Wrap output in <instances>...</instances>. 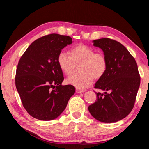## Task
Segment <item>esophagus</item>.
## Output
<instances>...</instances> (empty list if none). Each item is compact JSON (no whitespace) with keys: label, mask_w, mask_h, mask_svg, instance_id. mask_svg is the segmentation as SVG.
I'll use <instances>...</instances> for the list:
<instances>
[{"label":"esophagus","mask_w":149,"mask_h":149,"mask_svg":"<svg viewBox=\"0 0 149 149\" xmlns=\"http://www.w3.org/2000/svg\"><path fill=\"white\" fill-rule=\"evenodd\" d=\"M84 90H80V89H76V93H83V92H84Z\"/></svg>","instance_id":"1"}]
</instances>
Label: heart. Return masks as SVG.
Masks as SVG:
<instances>
[{
	"instance_id": "obj_1",
	"label": "heart",
	"mask_w": 149,
	"mask_h": 149,
	"mask_svg": "<svg viewBox=\"0 0 149 149\" xmlns=\"http://www.w3.org/2000/svg\"><path fill=\"white\" fill-rule=\"evenodd\" d=\"M70 56L64 52L59 53L57 62L60 70L69 75L74 72L76 65H80L79 75H73L66 79L67 84L77 89L84 90L93 83V78L99 79L105 74L107 61L105 55L85 45L72 48Z\"/></svg>"
}]
</instances>
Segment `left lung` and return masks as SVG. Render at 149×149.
<instances>
[{"instance_id": "obj_1", "label": "left lung", "mask_w": 149, "mask_h": 149, "mask_svg": "<svg viewBox=\"0 0 149 149\" xmlns=\"http://www.w3.org/2000/svg\"><path fill=\"white\" fill-rule=\"evenodd\" d=\"M102 49L107 61V70L95 84L104 91L96 93L97 100L88 107L93 117L106 123L118 122L127 116L134 107L140 84L137 63L122 44L109 38L93 41Z\"/></svg>"}]
</instances>
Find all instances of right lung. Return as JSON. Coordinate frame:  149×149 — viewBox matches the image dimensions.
Here are the masks:
<instances>
[{"instance_id":"obj_1","label":"right lung","mask_w":149,"mask_h":149,"mask_svg":"<svg viewBox=\"0 0 149 149\" xmlns=\"http://www.w3.org/2000/svg\"><path fill=\"white\" fill-rule=\"evenodd\" d=\"M72 42L68 36L50 34L34 41L21 57L16 88L24 108L34 118H58L74 94V86L61 84L64 77L57 62L59 53Z\"/></svg>"}]
</instances>
